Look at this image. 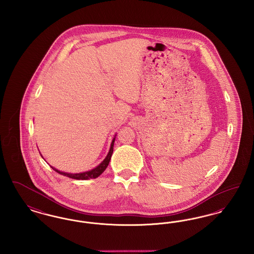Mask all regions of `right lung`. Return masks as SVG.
I'll return each instance as SVG.
<instances>
[{"label": "right lung", "mask_w": 254, "mask_h": 254, "mask_svg": "<svg viewBox=\"0 0 254 254\" xmlns=\"http://www.w3.org/2000/svg\"><path fill=\"white\" fill-rule=\"evenodd\" d=\"M114 141H115V137L113 138L112 142H111V145H110V149H109V153L107 155V157L105 158V160L96 167L95 169H91L89 171H85V172H82V173H66V172H63L60 171L58 169H54L53 167H51L52 169H54L56 172L60 173L64 176H66V177H69V178H72V179H76V180H88V179H95L98 176H100L106 169L108 168L109 166V161H110V158L112 155V152H113V145H114Z\"/></svg>", "instance_id": "add662e5"}]
</instances>
